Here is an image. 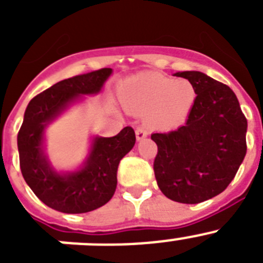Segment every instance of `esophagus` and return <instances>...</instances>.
Instances as JSON below:
<instances>
[{
	"label": "esophagus",
	"instance_id": "1",
	"mask_svg": "<svg viewBox=\"0 0 263 263\" xmlns=\"http://www.w3.org/2000/svg\"><path fill=\"white\" fill-rule=\"evenodd\" d=\"M136 136H137V139H138V141H141V139H145L146 137H147V130H146V127L145 126L137 127Z\"/></svg>",
	"mask_w": 263,
	"mask_h": 263
}]
</instances>
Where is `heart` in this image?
Instances as JSON below:
<instances>
[{
	"mask_svg": "<svg viewBox=\"0 0 263 263\" xmlns=\"http://www.w3.org/2000/svg\"><path fill=\"white\" fill-rule=\"evenodd\" d=\"M121 103L137 113H147L153 126L170 129L187 118L196 100L191 81L162 75L137 76L126 80L120 90Z\"/></svg>",
	"mask_w": 263,
	"mask_h": 263,
	"instance_id": "b5f03b06",
	"label": "heart"
}]
</instances>
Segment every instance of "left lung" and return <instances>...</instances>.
Returning a JSON list of instances; mask_svg holds the SVG:
<instances>
[{
    "mask_svg": "<svg viewBox=\"0 0 263 263\" xmlns=\"http://www.w3.org/2000/svg\"><path fill=\"white\" fill-rule=\"evenodd\" d=\"M196 100L187 121L168 133H154L158 187L178 203L197 204L221 194L246 155L248 121L233 90L203 72L184 71Z\"/></svg>",
    "mask_w": 263,
    "mask_h": 263,
    "instance_id": "left-lung-1",
    "label": "left lung"
}]
</instances>
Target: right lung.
I'll return each mask as SVG.
<instances>
[{
  "instance_id": "1",
  "label": "right lung",
  "mask_w": 263,
  "mask_h": 263,
  "mask_svg": "<svg viewBox=\"0 0 263 263\" xmlns=\"http://www.w3.org/2000/svg\"><path fill=\"white\" fill-rule=\"evenodd\" d=\"M111 68L72 76L36 95L27 105L18 132L22 175L41 201L63 213H85L108 203L117 187L121 159L133 148L136 133L126 126L110 138H95L87 163L80 171L59 175L43 155L46 125L80 95L100 92Z\"/></svg>"
}]
</instances>
